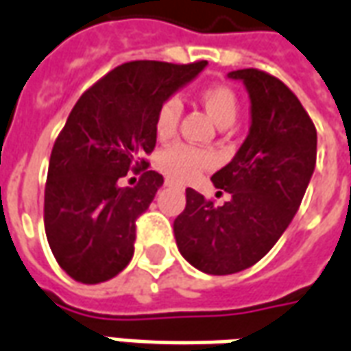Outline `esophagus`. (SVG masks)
Wrapping results in <instances>:
<instances>
[{
    "instance_id": "obj_1",
    "label": "esophagus",
    "mask_w": 351,
    "mask_h": 351,
    "mask_svg": "<svg viewBox=\"0 0 351 351\" xmlns=\"http://www.w3.org/2000/svg\"><path fill=\"white\" fill-rule=\"evenodd\" d=\"M166 185H168V187H171V185H173V181L168 180V181H166Z\"/></svg>"
}]
</instances>
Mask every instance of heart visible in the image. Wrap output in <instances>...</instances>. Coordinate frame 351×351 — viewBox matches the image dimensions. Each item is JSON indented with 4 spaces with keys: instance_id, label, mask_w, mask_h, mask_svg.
Returning <instances> with one entry per match:
<instances>
[{
    "instance_id": "heart-1",
    "label": "heart",
    "mask_w": 351,
    "mask_h": 351,
    "mask_svg": "<svg viewBox=\"0 0 351 351\" xmlns=\"http://www.w3.org/2000/svg\"><path fill=\"white\" fill-rule=\"evenodd\" d=\"M199 99L208 114L214 118V122L219 128H227L237 120L239 97L229 86H223V84L208 86L200 91ZM181 112H183V105L178 95H171L162 103L154 120V132L158 139H168L176 134ZM212 164H214V158L210 152L185 143L171 145L158 154V168L170 180L176 181L193 180L200 171L208 170Z\"/></svg>"
}]
</instances>
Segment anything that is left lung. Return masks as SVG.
<instances>
[{"label":"left lung","mask_w":351,"mask_h":351,"mask_svg":"<svg viewBox=\"0 0 351 351\" xmlns=\"http://www.w3.org/2000/svg\"><path fill=\"white\" fill-rule=\"evenodd\" d=\"M250 95L252 124L235 158L212 176L231 200L216 206L187 189L173 221L181 256L210 275H231L260 262L300 208L317 158V132L298 97L258 69L229 72Z\"/></svg>","instance_id":"left-lung-1"}]
</instances>
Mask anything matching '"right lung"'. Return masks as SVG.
I'll return each mask as SVG.
<instances>
[{"instance_id": "right-lung-1", "label": "right lung", "mask_w": 351, "mask_h": 351, "mask_svg": "<svg viewBox=\"0 0 351 351\" xmlns=\"http://www.w3.org/2000/svg\"><path fill=\"white\" fill-rule=\"evenodd\" d=\"M206 64L124 62L74 105L51 151L43 199L51 252L74 281H108L130 263L135 219L164 183L145 158L156 145V112ZM130 169L140 183L122 188Z\"/></svg>"}]
</instances>
